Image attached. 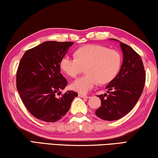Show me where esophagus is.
<instances>
[{
    "label": "esophagus",
    "instance_id": "obj_1",
    "mask_svg": "<svg viewBox=\"0 0 158 158\" xmlns=\"http://www.w3.org/2000/svg\"><path fill=\"white\" fill-rule=\"evenodd\" d=\"M78 96H79L80 97H82V98H86V99H88V98H89V96H87V95H85V94H81V93H79Z\"/></svg>",
    "mask_w": 158,
    "mask_h": 158
}]
</instances>
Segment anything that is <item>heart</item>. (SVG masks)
<instances>
[{"mask_svg": "<svg viewBox=\"0 0 158 158\" xmlns=\"http://www.w3.org/2000/svg\"><path fill=\"white\" fill-rule=\"evenodd\" d=\"M76 58L64 56L60 62L62 71L76 77L84 71L87 73L72 84V88L80 93H87L98 82L106 84L114 78L121 66L122 57L118 51L100 45H87L77 49Z\"/></svg>", "mask_w": 158, "mask_h": 158, "instance_id": "heart-1", "label": "heart"}]
</instances>
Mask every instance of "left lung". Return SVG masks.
Here are the masks:
<instances>
[{
  "instance_id": "obj_1",
  "label": "left lung",
  "mask_w": 158,
  "mask_h": 158,
  "mask_svg": "<svg viewBox=\"0 0 158 158\" xmlns=\"http://www.w3.org/2000/svg\"><path fill=\"white\" fill-rule=\"evenodd\" d=\"M120 45L123 53L122 66L119 73L106 87L108 94L98 95L102 106L95 111L98 117L108 121L120 119L132 110L143 92L146 81L140 55L127 44L120 42Z\"/></svg>"
}]
</instances>
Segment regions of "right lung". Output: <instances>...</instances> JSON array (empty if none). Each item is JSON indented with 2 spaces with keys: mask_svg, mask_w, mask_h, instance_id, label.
Here are the masks:
<instances>
[{
  "mask_svg": "<svg viewBox=\"0 0 158 158\" xmlns=\"http://www.w3.org/2000/svg\"><path fill=\"white\" fill-rule=\"evenodd\" d=\"M73 42L46 41L25 52L17 71L16 83L21 99L31 114L47 123H55L68 112L77 92L67 91L60 73L61 59Z\"/></svg>",
  "mask_w": 158,
  "mask_h": 158,
  "instance_id": "right-lung-1",
  "label": "right lung"
}]
</instances>
